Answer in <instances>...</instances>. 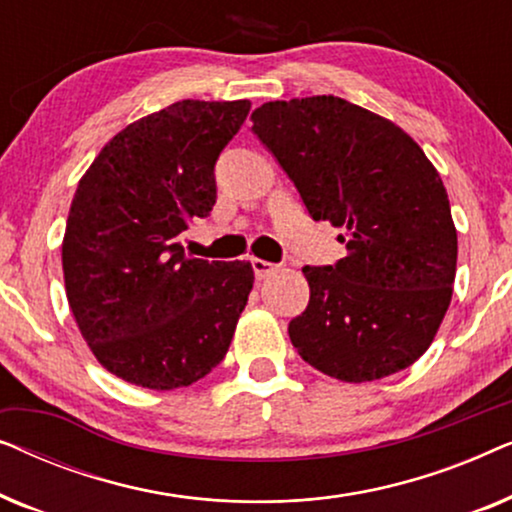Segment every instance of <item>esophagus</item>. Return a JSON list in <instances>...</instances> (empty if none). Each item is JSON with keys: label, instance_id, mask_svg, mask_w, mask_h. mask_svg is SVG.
Wrapping results in <instances>:
<instances>
[{"label": "esophagus", "instance_id": "esophagus-1", "mask_svg": "<svg viewBox=\"0 0 512 512\" xmlns=\"http://www.w3.org/2000/svg\"><path fill=\"white\" fill-rule=\"evenodd\" d=\"M251 268H254L256 279H265L277 270V265L270 261H263V258H251Z\"/></svg>", "mask_w": 512, "mask_h": 512}]
</instances>
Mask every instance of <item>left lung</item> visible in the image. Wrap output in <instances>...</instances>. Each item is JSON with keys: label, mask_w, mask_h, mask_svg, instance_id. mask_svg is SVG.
I'll return each instance as SVG.
<instances>
[{"label": "left lung", "mask_w": 512, "mask_h": 512, "mask_svg": "<svg viewBox=\"0 0 512 512\" xmlns=\"http://www.w3.org/2000/svg\"><path fill=\"white\" fill-rule=\"evenodd\" d=\"M261 139L314 221L342 228L347 256L305 265L310 303L291 319L303 361L342 382L408 368L452 298L457 230L440 174L387 118L333 95L265 102Z\"/></svg>", "instance_id": "left-lung-1"}]
</instances>
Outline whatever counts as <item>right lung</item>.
I'll list each match as a JSON object with an SVG mask.
<instances>
[{"label":"right lung","mask_w":512,"mask_h":512,"mask_svg":"<svg viewBox=\"0 0 512 512\" xmlns=\"http://www.w3.org/2000/svg\"><path fill=\"white\" fill-rule=\"evenodd\" d=\"M249 100H181L118 132L76 188L62 270L79 331L109 373L179 389L226 356L254 286L247 261H202L179 235L216 202L214 165Z\"/></svg>","instance_id":"add662e5"}]
</instances>
